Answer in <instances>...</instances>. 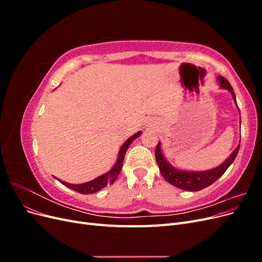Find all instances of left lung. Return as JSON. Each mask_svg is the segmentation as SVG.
I'll use <instances>...</instances> for the list:
<instances>
[{
	"mask_svg": "<svg viewBox=\"0 0 262 262\" xmlns=\"http://www.w3.org/2000/svg\"><path fill=\"white\" fill-rule=\"evenodd\" d=\"M217 83L220 85V89L227 90L232 94L233 99L237 106L234 90L226 78H224L223 76H217ZM237 108H238V106H237ZM238 150H239V145L237 146L231 153V155H229L221 165H219L217 167L211 168L209 170H200V171L185 170V169L173 167V166L167 161V158H166L165 155L163 154L161 142H158V144L156 145L155 158H156V163L158 165V167H160L162 176L166 181L169 182L170 185L175 186L181 190H186V191H199V190H202L204 188L211 186L213 182H215L222 175H223V173L226 171V169L234 162V160L237 156V153H238Z\"/></svg>",
	"mask_w": 262,
	"mask_h": 262,
	"instance_id": "left-lung-1",
	"label": "left lung"
}]
</instances>
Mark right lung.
Returning <instances> with one entry per match:
<instances>
[{"label":"right lung","instance_id":"obj_1","mask_svg":"<svg viewBox=\"0 0 262 262\" xmlns=\"http://www.w3.org/2000/svg\"><path fill=\"white\" fill-rule=\"evenodd\" d=\"M141 133H142V131H138L137 133H134L133 136H131L128 140L124 142L122 146L120 147V149H119L117 161H116L115 165L113 166V168L110 169L109 171L102 173L101 176H98L97 178H95L91 181L84 182V184H80V185L69 184V182L60 180V179L55 178V177L54 178L58 179L62 185H64L66 187L74 190V191L80 192L82 194H92L94 192L99 191V190H101L102 188L107 187V185L114 184L115 180L118 178L119 173H120L121 168H122V164H123V160H124V155H125L126 149H128V147L131 145V143L134 140L138 139L141 136Z\"/></svg>","mask_w":262,"mask_h":262}]
</instances>
